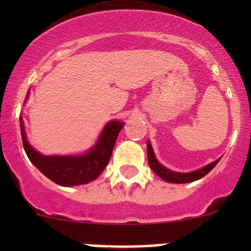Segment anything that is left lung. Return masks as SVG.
Here are the masks:
<instances>
[{
	"mask_svg": "<svg viewBox=\"0 0 251 251\" xmlns=\"http://www.w3.org/2000/svg\"><path fill=\"white\" fill-rule=\"evenodd\" d=\"M148 159H149V165L150 168L152 169V171L154 172L155 175L159 176L163 180L168 181V183H175V184H184V183H191V181H195L197 179H201L204 176L208 175L212 169L217 165V163L220 162V159L215 160L209 165L204 166L197 171L189 172V174H180V172H175L171 171V170L164 168L162 164L158 163V160L155 159V155L153 152V149H152L151 144L148 142Z\"/></svg>",
	"mask_w": 251,
	"mask_h": 251,
	"instance_id": "left-lung-1",
	"label": "left lung"
}]
</instances>
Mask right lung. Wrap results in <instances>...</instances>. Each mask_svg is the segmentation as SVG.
Listing matches in <instances>:
<instances>
[{"instance_id": "right-lung-1", "label": "right lung", "mask_w": 251, "mask_h": 251, "mask_svg": "<svg viewBox=\"0 0 251 251\" xmlns=\"http://www.w3.org/2000/svg\"><path fill=\"white\" fill-rule=\"evenodd\" d=\"M29 94V93H28ZM27 94V97H28ZM27 99V98H25ZM24 148L28 158L40 171L61 186H74L89 183L105 170L124 123L112 120L106 124L96 145L81 155H45L29 145L25 137L24 120L20 117Z\"/></svg>"}]
</instances>
